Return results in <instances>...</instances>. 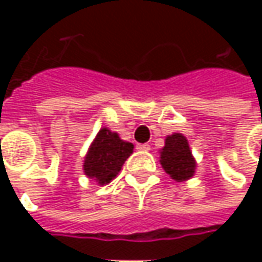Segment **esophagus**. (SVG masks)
<instances>
[{
    "label": "esophagus",
    "mask_w": 262,
    "mask_h": 262,
    "mask_svg": "<svg viewBox=\"0 0 262 262\" xmlns=\"http://www.w3.org/2000/svg\"><path fill=\"white\" fill-rule=\"evenodd\" d=\"M137 150H141V151H148L150 150V146L146 144V143H140V144H137Z\"/></svg>",
    "instance_id": "esophagus-1"
}]
</instances>
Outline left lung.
<instances>
[{
    "label": "left lung",
    "mask_w": 262,
    "mask_h": 262,
    "mask_svg": "<svg viewBox=\"0 0 262 262\" xmlns=\"http://www.w3.org/2000/svg\"><path fill=\"white\" fill-rule=\"evenodd\" d=\"M160 165L176 182H182L194 176L196 163L186 137L179 133L166 137L165 147L160 150Z\"/></svg>",
    "instance_id": "left-lung-1"
}]
</instances>
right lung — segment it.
Wrapping results in <instances>:
<instances>
[{
    "label": "right lung",
    "instance_id": "right-lung-1",
    "mask_svg": "<svg viewBox=\"0 0 262 262\" xmlns=\"http://www.w3.org/2000/svg\"><path fill=\"white\" fill-rule=\"evenodd\" d=\"M133 148L131 143L121 140L116 133L102 128L84 157L83 170L99 185L109 184L119 173L126 159L133 155Z\"/></svg>",
    "mask_w": 262,
    "mask_h": 262
}]
</instances>
